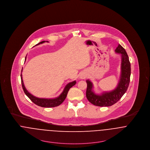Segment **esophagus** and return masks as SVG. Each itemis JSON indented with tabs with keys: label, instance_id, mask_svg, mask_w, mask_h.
Listing matches in <instances>:
<instances>
[{
	"label": "esophagus",
	"instance_id": "obj_1",
	"mask_svg": "<svg viewBox=\"0 0 150 150\" xmlns=\"http://www.w3.org/2000/svg\"><path fill=\"white\" fill-rule=\"evenodd\" d=\"M86 74L85 73H82L80 75V78L81 79H84L86 77Z\"/></svg>",
	"mask_w": 150,
	"mask_h": 150
}]
</instances>
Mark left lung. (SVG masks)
I'll list each match as a JSON object with an SVG mask.
<instances>
[{
  "instance_id": "1",
  "label": "left lung",
  "mask_w": 150,
  "mask_h": 150,
  "mask_svg": "<svg viewBox=\"0 0 150 150\" xmlns=\"http://www.w3.org/2000/svg\"><path fill=\"white\" fill-rule=\"evenodd\" d=\"M116 53L121 54V74L117 87L110 92H104L100 95L96 94L93 91V85L89 80H86V96L92 104L98 107H109L116 103L126 92L130 81L131 64L125 50L119 45L115 50Z\"/></svg>"
}]
</instances>
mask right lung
<instances>
[{
    "mask_svg": "<svg viewBox=\"0 0 150 150\" xmlns=\"http://www.w3.org/2000/svg\"><path fill=\"white\" fill-rule=\"evenodd\" d=\"M45 42H46V41H42L39 43L37 44L36 45H38L41 43H43ZM46 42H48V41H46ZM26 57H25V61H26ZM21 82H22V88H23V91H24L25 93L26 94V95L27 96V97L35 104L38 105L40 107H44V108L55 107H57V106L61 104H62L63 103V101L65 100V99L66 98L70 88H71L73 86H74L76 83V81L69 82L65 87L62 93L56 98H38L35 96L32 95L31 93H30L27 91V90L26 89V88L24 85V83H23L22 73L21 74Z\"/></svg>",
    "mask_w": 150,
    "mask_h": 150,
    "instance_id": "add662e5",
    "label": "right lung"
}]
</instances>
